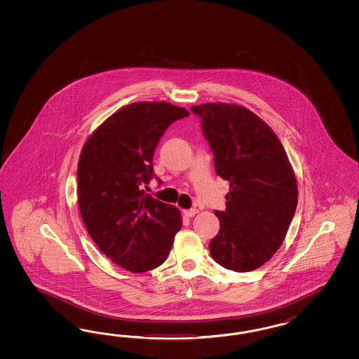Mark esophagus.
Segmentation results:
<instances>
[{"label": "esophagus", "instance_id": "obj_1", "mask_svg": "<svg viewBox=\"0 0 359 359\" xmlns=\"http://www.w3.org/2000/svg\"><path fill=\"white\" fill-rule=\"evenodd\" d=\"M197 212H198V210H197L196 208H191V209H185L184 215L187 217H194Z\"/></svg>", "mask_w": 359, "mask_h": 359}]
</instances>
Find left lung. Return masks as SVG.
<instances>
[{"instance_id": "left-lung-1", "label": "left lung", "mask_w": 359, "mask_h": 359, "mask_svg": "<svg viewBox=\"0 0 359 359\" xmlns=\"http://www.w3.org/2000/svg\"><path fill=\"white\" fill-rule=\"evenodd\" d=\"M213 152L216 174L230 182L210 255L237 272L257 270L280 248L297 207V184L282 142L249 109L210 102L191 108Z\"/></svg>"}]
</instances>
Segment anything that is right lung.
<instances>
[{
  "mask_svg": "<svg viewBox=\"0 0 359 359\" xmlns=\"http://www.w3.org/2000/svg\"><path fill=\"white\" fill-rule=\"evenodd\" d=\"M189 116L170 102H134L104 121L77 165V201L88 234L110 261L131 272L156 269L182 228L180 210L146 195L164 131Z\"/></svg>",
  "mask_w": 359,
  "mask_h": 359,
  "instance_id": "add662e5",
  "label": "right lung"
}]
</instances>
